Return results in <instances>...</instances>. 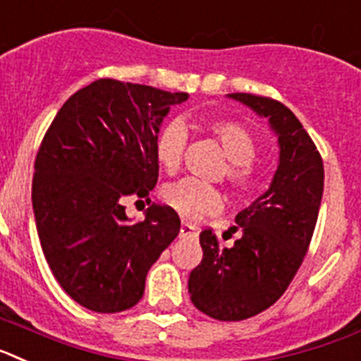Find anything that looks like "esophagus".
I'll return each instance as SVG.
<instances>
[{"label": "esophagus", "mask_w": 361, "mask_h": 361, "mask_svg": "<svg viewBox=\"0 0 361 361\" xmlns=\"http://www.w3.org/2000/svg\"><path fill=\"white\" fill-rule=\"evenodd\" d=\"M180 238H198V228L190 224H183L180 227Z\"/></svg>", "instance_id": "obj_1"}]
</instances>
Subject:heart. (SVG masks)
Listing matches in <instances>:
<instances>
[{
    "mask_svg": "<svg viewBox=\"0 0 361 361\" xmlns=\"http://www.w3.org/2000/svg\"><path fill=\"white\" fill-rule=\"evenodd\" d=\"M209 133L216 137L228 158L225 180L238 194H249L262 183V172L255 163L258 142L255 134L240 121L214 120L207 125ZM189 133L183 123L172 120L159 128L154 142V154L158 163L169 174L180 169ZM163 202L183 219H200L214 214L224 207V194L218 187L196 178H185L163 189Z\"/></svg>",
    "mask_w": 361,
    "mask_h": 361,
    "instance_id": "obj_1",
    "label": "heart"
}]
</instances>
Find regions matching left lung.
<instances>
[{
  "mask_svg": "<svg viewBox=\"0 0 361 361\" xmlns=\"http://www.w3.org/2000/svg\"><path fill=\"white\" fill-rule=\"evenodd\" d=\"M228 98L267 118L278 136L280 163L272 183L238 212L240 238L221 247L212 228L200 234L203 259L189 276L194 307L219 322L259 314L280 300L305 258L324 194V161L303 125L283 103L255 94Z\"/></svg>",
  "mask_w": 361,
  "mask_h": 361,
  "instance_id": "left-lung-1",
  "label": "left lung"
}]
</instances>
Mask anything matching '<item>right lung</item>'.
Segmentation results:
<instances>
[{
	"label": "right lung",
	"instance_id": "right-lung-1",
	"mask_svg": "<svg viewBox=\"0 0 361 361\" xmlns=\"http://www.w3.org/2000/svg\"><path fill=\"white\" fill-rule=\"evenodd\" d=\"M187 98L103 78L72 94L45 133L32 180L37 236L61 289L85 309L136 305L149 269L180 233L171 207L152 203L133 224L123 200L154 189L159 125Z\"/></svg>",
	"mask_w": 361,
	"mask_h": 361
}]
</instances>
